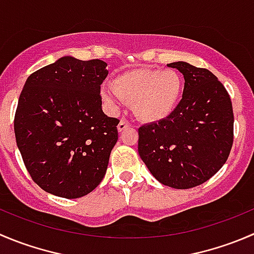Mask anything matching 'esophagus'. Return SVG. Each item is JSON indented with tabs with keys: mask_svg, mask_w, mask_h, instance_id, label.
I'll list each match as a JSON object with an SVG mask.
<instances>
[{
	"mask_svg": "<svg viewBox=\"0 0 254 254\" xmlns=\"http://www.w3.org/2000/svg\"><path fill=\"white\" fill-rule=\"evenodd\" d=\"M127 127H129V123L125 122V120H122V122L118 124V131L122 132V131H124V130H127Z\"/></svg>",
	"mask_w": 254,
	"mask_h": 254,
	"instance_id": "esophagus-1",
	"label": "esophagus"
}]
</instances>
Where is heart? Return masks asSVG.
Wrapping results in <instances>:
<instances>
[{
    "instance_id": "b5f03b06",
    "label": "heart",
    "mask_w": 254,
    "mask_h": 254,
    "mask_svg": "<svg viewBox=\"0 0 254 254\" xmlns=\"http://www.w3.org/2000/svg\"><path fill=\"white\" fill-rule=\"evenodd\" d=\"M182 93V79L174 69L139 68L118 75L113 85L100 90L108 107L117 110L123 103L132 105L135 117L145 123H159L176 109Z\"/></svg>"
}]
</instances>
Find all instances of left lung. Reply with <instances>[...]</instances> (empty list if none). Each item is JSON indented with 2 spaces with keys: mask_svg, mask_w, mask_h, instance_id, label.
Masks as SVG:
<instances>
[{
  "mask_svg": "<svg viewBox=\"0 0 254 254\" xmlns=\"http://www.w3.org/2000/svg\"><path fill=\"white\" fill-rule=\"evenodd\" d=\"M185 79L182 99L169 118L139 127L137 151L165 186L186 190L210 180L233 142L231 98L215 74L186 62L167 64Z\"/></svg>",
  "mask_w": 254,
  "mask_h": 254,
  "instance_id": "left-lung-1",
  "label": "left lung"
}]
</instances>
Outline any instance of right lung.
<instances>
[{
    "instance_id": "right-lung-1",
    "label": "right lung",
    "mask_w": 254,
    "mask_h": 254,
    "mask_svg": "<svg viewBox=\"0 0 254 254\" xmlns=\"http://www.w3.org/2000/svg\"><path fill=\"white\" fill-rule=\"evenodd\" d=\"M107 63L65 56L32 73L14 115V135L32 180L64 198L102 182L118 141L119 120L102 110Z\"/></svg>"
}]
</instances>
